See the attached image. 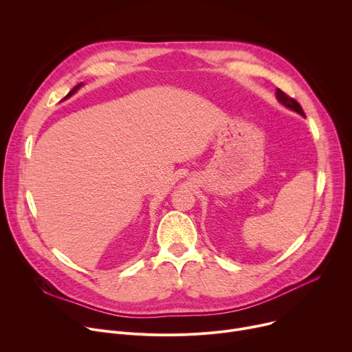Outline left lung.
<instances>
[{
	"label": "left lung",
	"mask_w": 352,
	"mask_h": 352,
	"mask_svg": "<svg viewBox=\"0 0 352 352\" xmlns=\"http://www.w3.org/2000/svg\"><path fill=\"white\" fill-rule=\"evenodd\" d=\"M276 98H278V101H279L282 105H285L286 108H289V109H292V111L298 112L299 115L305 116V112H303L302 107L299 105V102H298L296 100L291 98L289 95H286V94H285L283 91H280L279 88H276Z\"/></svg>",
	"instance_id": "8db88e82"
}]
</instances>
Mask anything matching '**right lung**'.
Masks as SVG:
<instances>
[{"mask_svg": "<svg viewBox=\"0 0 352 352\" xmlns=\"http://www.w3.org/2000/svg\"><path fill=\"white\" fill-rule=\"evenodd\" d=\"M81 85H82V82H80V84H77V85H76V87H74V88H73V89H72V91H70V92H69V94H67V95H66V97H65V98H63V101H65V100H67V98H69V97H72V95H73V94H74V92H76V91H77V89H78V88H80V87H81Z\"/></svg>", "mask_w": 352, "mask_h": 352, "instance_id": "obj_1", "label": "right lung"}]
</instances>
